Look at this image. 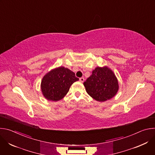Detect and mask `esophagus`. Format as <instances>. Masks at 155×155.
Wrapping results in <instances>:
<instances>
[{
    "label": "esophagus",
    "instance_id": "esophagus-1",
    "mask_svg": "<svg viewBox=\"0 0 155 155\" xmlns=\"http://www.w3.org/2000/svg\"><path fill=\"white\" fill-rule=\"evenodd\" d=\"M80 82H81V83H83L84 81V78H83V77H81V78H80Z\"/></svg>",
    "mask_w": 155,
    "mask_h": 155
}]
</instances>
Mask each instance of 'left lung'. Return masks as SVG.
<instances>
[{
	"instance_id": "left-lung-1",
	"label": "left lung",
	"mask_w": 155,
	"mask_h": 155,
	"mask_svg": "<svg viewBox=\"0 0 155 155\" xmlns=\"http://www.w3.org/2000/svg\"><path fill=\"white\" fill-rule=\"evenodd\" d=\"M83 84L87 94L99 102L112 99L119 89L115 75L106 66L97 67L93 70L91 75L87 78Z\"/></svg>"
}]
</instances>
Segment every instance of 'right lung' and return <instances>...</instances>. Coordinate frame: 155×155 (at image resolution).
<instances>
[{
	"label": "right lung",
	"mask_w": 155,
	"mask_h": 155,
	"mask_svg": "<svg viewBox=\"0 0 155 155\" xmlns=\"http://www.w3.org/2000/svg\"><path fill=\"white\" fill-rule=\"evenodd\" d=\"M78 80L75 73L69 69L59 67L43 77L41 82L42 94L49 101H59L67 94L71 86Z\"/></svg>",
	"instance_id": "obj_1"
}]
</instances>
